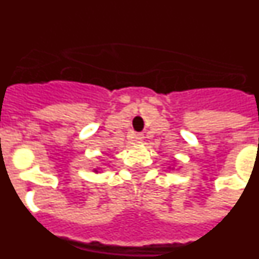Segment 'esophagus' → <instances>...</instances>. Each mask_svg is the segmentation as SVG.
Returning a JSON list of instances; mask_svg holds the SVG:
<instances>
[{
	"label": "esophagus",
	"instance_id": "1",
	"mask_svg": "<svg viewBox=\"0 0 259 259\" xmlns=\"http://www.w3.org/2000/svg\"><path fill=\"white\" fill-rule=\"evenodd\" d=\"M130 140H131L132 143L140 144V143H143V140H144V135L143 134H131L130 135Z\"/></svg>",
	"mask_w": 259,
	"mask_h": 259
}]
</instances>
